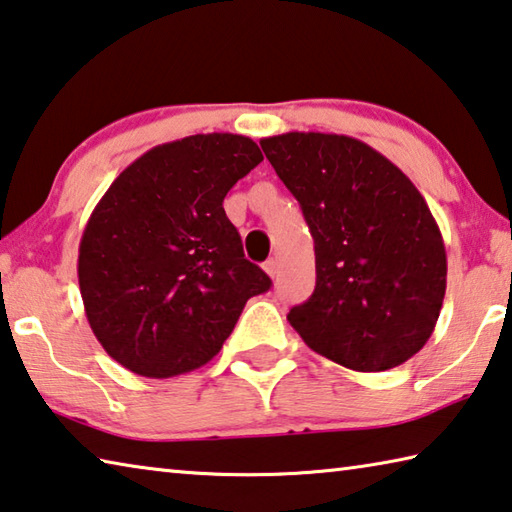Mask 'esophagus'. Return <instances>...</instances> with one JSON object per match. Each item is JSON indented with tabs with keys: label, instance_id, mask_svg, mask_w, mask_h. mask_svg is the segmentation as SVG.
I'll return each instance as SVG.
<instances>
[{
	"label": "esophagus",
	"instance_id": "obj_1",
	"mask_svg": "<svg viewBox=\"0 0 512 512\" xmlns=\"http://www.w3.org/2000/svg\"><path fill=\"white\" fill-rule=\"evenodd\" d=\"M264 271L268 277H275L277 275V262L275 259H268V262L264 264Z\"/></svg>",
	"mask_w": 512,
	"mask_h": 512
}]
</instances>
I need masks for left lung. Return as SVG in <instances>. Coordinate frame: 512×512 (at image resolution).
Listing matches in <instances>:
<instances>
[{
	"label": "left lung",
	"mask_w": 512,
	"mask_h": 512,
	"mask_svg": "<svg viewBox=\"0 0 512 512\" xmlns=\"http://www.w3.org/2000/svg\"><path fill=\"white\" fill-rule=\"evenodd\" d=\"M315 241V291L288 322L353 371L403 365L439 320L448 257L416 185L358 138L288 132L259 141Z\"/></svg>",
	"instance_id": "1"
}]
</instances>
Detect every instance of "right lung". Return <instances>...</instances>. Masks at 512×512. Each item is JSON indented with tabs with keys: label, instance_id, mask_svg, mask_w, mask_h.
Wrapping results in <instances>:
<instances>
[{
	"label": "right lung",
	"instance_id": "obj_1",
	"mask_svg": "<svg viewBox=\"0 0 512 512\" xmlns=\"http://www.w3.org/2000/svg\"><path fill=\"white\" fill-rule=\"evenodd\" d=\"M264 161L239 134L163 143L127 165L82 232L78 282L94 336L145 378L206 365L271 280L244 257L224 197Z\"/></svg>",
	"mask_w": 512,
	"mask_h": 512
}]
</instances>
